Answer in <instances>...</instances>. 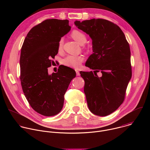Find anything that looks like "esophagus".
Wrapping results in <instances>:
<instances>
[{
	"label": "esophagus",
	"instance_id": "esophagus-1",
	"mask_svg": "<svg viewBox=\"0 0 150 150\" xmlns=\"http://www.w3.org/2000/svg\"><path fill=\"white\" fill-rule=\"evenodd\" d=\"M75 71H76V75H77V76H79V75H80L79 72L78 70H75Z\"/></svg>",
	"mask_w": 150,
	"mask_h": 150
}]
</instances>
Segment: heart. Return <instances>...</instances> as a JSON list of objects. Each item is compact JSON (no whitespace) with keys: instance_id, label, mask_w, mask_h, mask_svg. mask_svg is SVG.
I'll list each match as a JSON object with an SVG mask.
<instances>
[{"instance_id":"obj_1","label":"heart","mask_w":150,"mask_h":150,"mask_svg":"<svg viewBox=\"0 0 150 150\" xmlns=\"http://www.w3.org/2000/svg\"><path fill=\"white\" fill-rule=\"evenodd\" d=\"M72 37L76 41L81 45H83L87 41V37L85 34L79 30H74L71 33ZM63 40L61 38L58 43V50H61L63 47ZM83 58L82 56H74V55H68L64 58L62 60V63L64 65L74 68L78 69L80 68L81 63H82Z\"/></svg>"}]
</instances>
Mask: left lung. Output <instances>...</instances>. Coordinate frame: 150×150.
I'll list each match as a JSON object with an SVG mask.
<instances>
[{
  "label": "left lung",
  "instance_id": "8db88e82",
  "mask_svg": "<svg viewBox=\"0 0 150 150\" xmlns=\"http://www.w3.org/2000/svg\"><path fill=\"white\" fill-rule=\"evenodd\" d=\"M75 25L92 39L93 53L85 66L94 70L80 72L84 79V93L90 110L105 116L117 110L124 101L131 79V51L125 35L119 26L103 19H91ZM102 74L98 77L96 72Z\"/></svg>",
  "mask_w": 150,
  "mask_h": 150
}]
</instances>
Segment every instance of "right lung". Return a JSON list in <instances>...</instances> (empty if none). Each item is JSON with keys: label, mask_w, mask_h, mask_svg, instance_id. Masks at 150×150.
<instances>
[{"label": "right lung", "mask_w": 150, "mask_h": 150, "mask_svg": "<svg viewBox=\"0 0 150 150\" xmlns=\"http://www.w3.org/2000/svg\"><path fill=\"white\" fill-rule=\"evenodd\" d=\"M71 28L68 19L45 20L31 29L21 48L20 79L24 94L31 108L45 116L62 110L64 95L76 76L75 71L65 66L51 75L47 69L58 53L59 40Z\"/></svg>", "instance_id": "obj_1"}]
</instances>
